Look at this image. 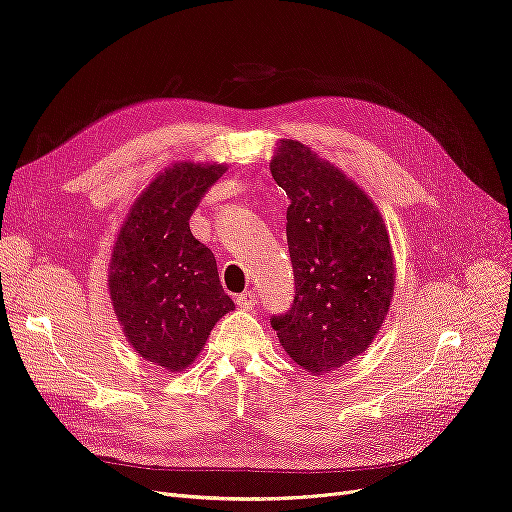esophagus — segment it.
Masks as SVG:
<instances>
[{"instance_id":"1","label":"esophagus","mask_w":512,"mask_h":512,"mask_svg":"<svg viewBox=\"0 0 512 512\" xmlns=\"http://www.w3.org/2000/svg\"><path fill=\"white\" fill-rule=\"evenodd\" d=\"M255 303H257V295L253 291H247V293H242V295L236 297V305L240 309H253Z\"/></svg>"}]
</instances>
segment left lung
Instances as JSON below:
<instances>
[{"instance_id": "obj_1", "label": "left lung", "mask_w": 512, "mask_h": 512, "mask_svg": "<svg viewBox=\"0 0 512 512\" xmlns=\"http://www.w3.org/2000/svg\"><path fill=\"white\" fill-rule=\"evenodd\" d=\"M286 192V240L295 299L272 316L284 351L324 374L368 349L393 297L395 265L387 228L368 194L335 165L295 140H280L270 163Z\"/></svg>"}]
</instances>
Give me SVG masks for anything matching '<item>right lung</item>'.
<instances>
[{
	"mask_svg": "<svg viewBox=\"0 0 512 512\" xmlns=\"http://www.w3.org/2000/svg\"><path fill=\"white\" fill-rule=\"evenodd\" d=\"M226 169L167 167L131 205L110 257V301L129 345L169 372L188 368L234 309L211 249L190 232V215Z\"/></svg>",
	"mask_w": 512,
	"mask_h": 512,
	"instance_id": "add662e5",
	"label": "right lung"
}]
</instances>
